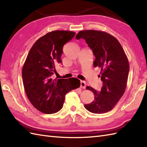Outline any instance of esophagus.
Instances as JSON below:
<instances>
[{
	"label": "esophagus",
	"instance_id": "1",
	"mask_svg": "<svg viewBox=\"0 0 147 147\" xmlns=\"http://www.w3.org/2000/svg\"><path fill=\"white\" fill-rule=\"evenodd\" d=\"M80 87L82 88H85L86 87V83L84 81H80Z\"/></svg>",
	"mask_w": 147,
	"mask_h": 147
}]
</instances>
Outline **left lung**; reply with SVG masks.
Masks as SVG:
<instances>
[{"instance_id": "8db88e82", "label": "left lung", "mask_w": 147, "mask_h": 147, "mask_svg": "<svg viewBox=\"0 0 147 147\" xmlns=\"http://www.w3.org/2000/svg\"><path fill=\"white\" fill-rule=\"evenodd\" d=\"M77 39L84 38L95 55L94 66L100 69L103 82L101 90L97 92L87 86V90L94 93L95 98L85 108L94 113H103L112 110L123 95L127 87L129 63L119 40L103 31L82 30Z\"/></svg>"}]
</instances>
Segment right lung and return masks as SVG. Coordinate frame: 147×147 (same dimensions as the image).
<instances>
[{
    "mask_svg": "<svg viewBox=\"0 0 147 147\" xmlns=\"http://www.w3.org/2000/svg\"><path fill=\"white\" fill-rule=\"evenodd\" d=\"M76 32H50L39 38L28 52L22 68L24 89L35 109L46 114L54 113L63 107L66 94L80 87V80L52 79L55 65L61 63L63 47L71 40Z\"/></svg>",
    "mask_w": 147,
    "mask_h": 147,
    "instance_id": "1",
    "label": "right lung"
}]
</instances>
